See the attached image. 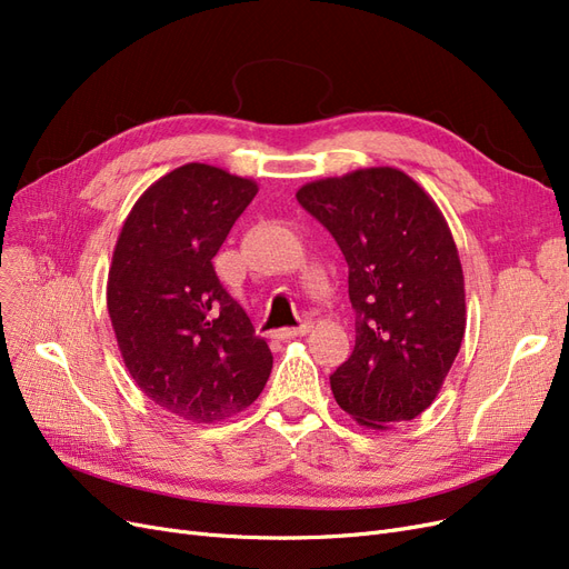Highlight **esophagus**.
Listing matches in <instances>:
<instances>
[{"mask_svg":"<svg viewBox=\"0 0 569 569\" xmlns=\"http://www.w3.org/2000/svg\"><path fill=\"white\" fill-rule=\"evenodd\" d=\"M306 332H311V325L308 322H303L301 327H287V330H280L278 339H297V337H303Z\"/></svg>","mask_w":569,"mask_h":569,"instance_id":"34e87169","label":"esophagus"}]
</instances>
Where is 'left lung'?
<instances>
[{
    "label": "left lung",
    "instance_id": "obj_1",
    "mask_svg": "<svg viewBox=\"0 0 569 569\" xmlns=\"http://www.w3.org/2000/svg\"><path fill=\"white\" fill-rule=\"evenodd\" d=\"M297 199L349 263L356 347L330 377L339 408L368 429L416 420L441 391L468 320L449 222L391 166L306 182Z\"/></svg>",
    "mask_w": 569,
    "mask_h": 569
}]
</instances>
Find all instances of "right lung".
I'll return each instance as SVG.
<instances>
[{"instance_id": "1", "label": "right lung", "mask_w": 569, "mask_h": 569, "mask_svg": "<svg viewBox=\"0 0 569 569\" xmlns=\"http://www.w3.org/2000/svg\"><path fill=\"white\" fill-rule=\"evenodd\" d=\"M256 192L251 178L184 163L144 189L113 249L107 308L123 363L153 403L194 425L249 408L272 370L266 339L213 270Z\"/></svg>"}]
</instances>
